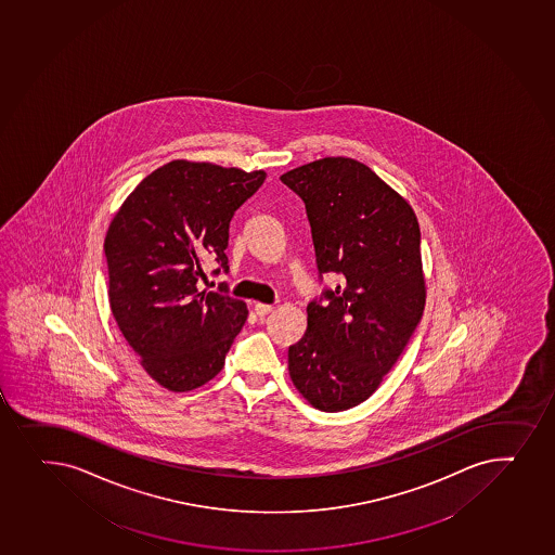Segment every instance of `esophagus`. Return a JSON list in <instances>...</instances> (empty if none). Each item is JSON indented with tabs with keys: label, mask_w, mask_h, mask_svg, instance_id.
<instances>
[{
	"label": "esophagus",
	"mask_w": 555,
	"mask_h": 555,
	"mask_svg": "<svg viewBox=\"0 0 555 555\" xmlns=\"http://www.w3.org/2000/svg\"><path fill=\"white\" fill-rule=\"evenodd\" d=\"M273 311V306L269 305H255V313H257L258 317L269 315Z\"/></svg>",
	"instance_id": "esophagus-1"
}]
</instances>
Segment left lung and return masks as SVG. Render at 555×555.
<instances>
[{"mask_svg":"<svg viewBox=\"0 0 555 555\" xmlns=\"http://www.w3.org/2000/svg\"><path fill=\"white\" fill-rule=\"evenodd\" d=\"M281 181L305 202L319 279L343 276L308 305L287 369L311 405L346 411L376 392L424 315L420 225L398 192L350 157H324Z\"/></svg>","mask_w":555,"mask_h":555,"instance_id":"1","label":"left lung"}]
</instances>
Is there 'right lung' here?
<instances>
[{
  "instance_id": "obj_1",
  "label": "right lung",
  "mask_w": 555,
  "mask_h": 555,
  "mask_svg": "<svg viewBox=\"0 0 555 555\" xmlns=\"http://www.w3.org/2000/svg\"><path fill=\"white\" fill-rule=\"evenodd\" d=\"M266 181L210 163L172 162L135 186L107 229L109 308L155 382L186 392L223 369L247 319L245 302L199 292L203 258L229 273V223Z\"/></svg>"
}]
</instances>
